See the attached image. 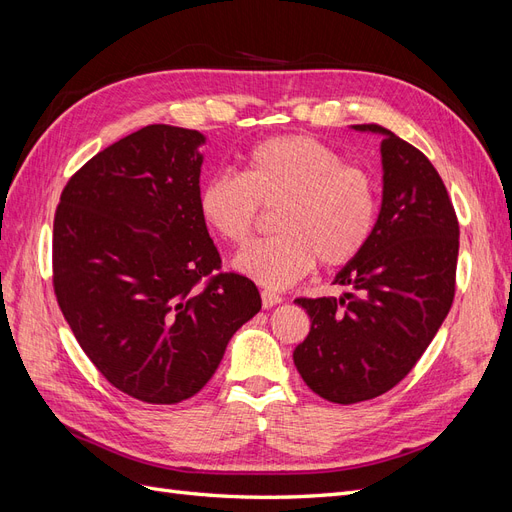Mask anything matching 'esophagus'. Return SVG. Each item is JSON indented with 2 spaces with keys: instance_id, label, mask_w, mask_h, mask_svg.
I'll return each instance as SVG.
<instances>
[{
  "instance_id": "34e87169",
  "label": "esophagus",
  "mask_w": 512,
  "mask_h": 512,
  "mask_svg": "<svg viewBox=\"0 0 512 512\" xmlns=\"http://www.w3.org/2000/svg\"><path fill=\"white\" fill-rule=\"evenodd\" d=\"M280 302H283V298H280L278 293L268 291V289L261 291V304H263V308H272V306H276Z\"/></svg>"
}]
</instances>
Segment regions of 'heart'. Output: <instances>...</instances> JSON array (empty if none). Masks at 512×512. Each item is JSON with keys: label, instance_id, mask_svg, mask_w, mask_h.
Segmentation results:
<instances>
[{"label": "heart", "instance_id": "heart-1", "mask_svg": "<svg viewBox=\"0 0 512 512\" xmlns=\"http://www.w3.org/2000/svg\"><path fill=\"white\" fill-rule=\"evenodd\" d=\"M261 208L274 210L280 236L251 244L234 266L266 289L298 283L317 259L342 268L370 244L381 197L372 172L344 163L329 144L304 136H274L255 144L240 174L210 176L197 193V212L227 244L249 242Z\"/></svg>", "mask_w": 512, "mask_h": 512}]
</instances>
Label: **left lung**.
<instances>
[{
    "instance_id": "8db88e82",
    "label": "left lung",
    "mask_w": 512,
    "mask_h": 512,
    "mask_svg": "<svg viewBox=\"0 0 512 512\" xmlns=\"http://www.w3.org/2000/svg\"><path fill=\"white\" fill-rule=\"evenodd\" d=\"M383 134V206L376 232L334 283L355 293L298 298L312 321L293 351L304 383L334 404L387 393L415 368L455 298L459 223L440 174L419 148Z\"/></svg>"
}]
</instances>
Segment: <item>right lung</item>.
I'll return each mask as SVG.
<instances>
[{
  "label": "right lung",
  "mask_w": 512,
  "mask_h": 512,
  "mask_svg": "<svg viewBox=\"0 0 512 512\" xmlns=\"http://www.w3.org/2000/svg\"><path fill=\"white\" fill-rule=\"evenodd\" d=\"M204 136L146 125L89 159L53 223V287L93 366L146 404L200 391L261 310L251 278L221 272L197 212Z\"/></svg>",
  "instance_id": "add662e5"
}]
</instances>
